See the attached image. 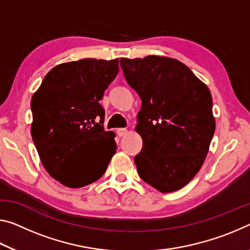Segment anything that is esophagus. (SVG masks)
I'll list each match as a JSON object with an SVG mask.
<instances>
[{
	"mask_svg": "<svg viewBox=\"0 0 250 250\" xmlns=\"http://www.w3.org/2000/svg\"><path fill=\"white\" fill-rule=\"evenodd\" d=\"M126 133H128V130L125 129V128H119V129H117V134H118L119 137H124V136H125Z\"/></svg>",
	"mask_w": 250,
	"mask_h": 250,
	"instance_id": "esophagus-1",
	"label": "esophagus"
}]
</instances>
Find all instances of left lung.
<instances>
[{
  "label": "left lung",
  "instance_id": "left-lung-1",
  "mask_svg": "<svg viewBox=\"0 0 250 250\" xmlns=\"http://www.w3.org/2000/svg\"><path fill=\"white\" fill-rule=\"evenodd\" d=\"M120 65L142 102L138 173L161 192L179 190L200 170L215 133L210 91L176 59H120Z\"/></svg>",
  "mask_w": 250,
  "mask_h": 250
}]
</instances>
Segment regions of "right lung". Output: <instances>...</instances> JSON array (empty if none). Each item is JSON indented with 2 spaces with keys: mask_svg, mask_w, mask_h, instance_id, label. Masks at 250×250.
<instances>
[{
  "mask_svg": "<svg viewBox=\"0 0 250 250\" xmlns=\"http://www.w3.org/2000/svg\"><path fill=\"white\" fill-rule=\"evenodd\" d=\"M118 61L83 59L54 66L31 100V134L40 159L66 187L97 181L116 153V134L104 131L99 101L117 77Z\"/></svg>",
  "mask_w": 250,
  "mask_h": 250,
  "instance_id": "add662e5",
  "label": "right lung"
}]
</instances>
